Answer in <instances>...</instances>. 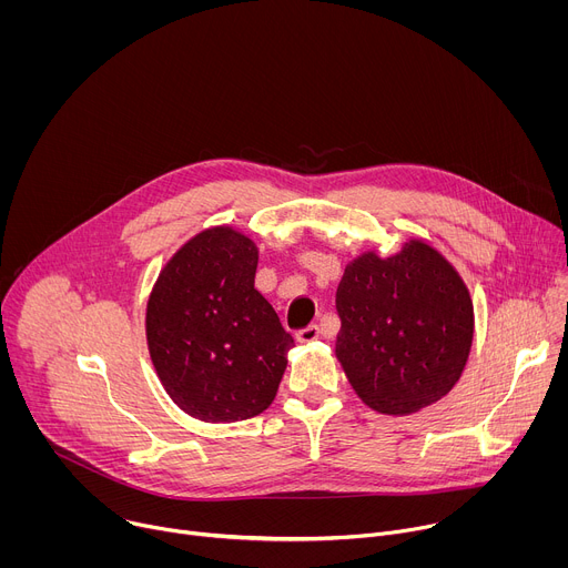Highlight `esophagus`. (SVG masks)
<instances>
[{"label":"esophagus","instance_id":"34e87169","mask_svg":"<svg viewBox=\"0 0 568 568\" xmlns=\"http://www.w3.org/2000/svg\"><path fill=\"white\" fill-rule=\"evenodd\" d=\"M318 337H321V331H318V326H307V328L298 331V342H303V344L316 342Z\"/></svg>","mask_w":568,"mask_h":568}]
</instances>
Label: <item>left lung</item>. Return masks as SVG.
Returning <instances> with one entry per match:
<instances>
[{"label": "left lung", "mask_w": 568, "mask_h": 568, "mask_svg": "<svg viewBox=\"0 0 568 568\" xmlns=\"http://www.w3.org/2000/svg\"><path fill=\"white\" fill-rule=\"evenodd\" d=\"M342 331L335 355L364 404L412 416L443 399L460 379L474 305L460 272L423 237L393 256L368 250L337 287Z\"/></svg>", "instance_id": "1"}]
</instances>
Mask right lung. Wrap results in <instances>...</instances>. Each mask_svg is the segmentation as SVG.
I'll return each instance as SVG.
<instances>
[{
	"mask_svg": "<svg viewBox=\"0 0 568 568\" xmlns=\"http://www.w3.org/2000/svg\"><path fill=\"white\" fill-rule=\"evenodd\" d=\"M258 247L231 224L202 229L161 267L145 339L161 386L202 423L263 414L287 366L292 333L256 290Z\"/></svg>",
	"mask_w": 568,
	"mask_h": 568,
	"instance_id": "right-lung-1",
	"label": "right lung"
}]
</instances>
